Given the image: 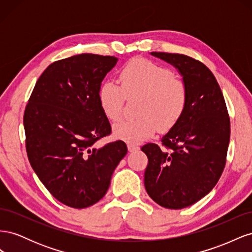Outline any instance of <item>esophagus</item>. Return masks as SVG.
I'll use <instances>...</instances> for the list:
<instances>
[{
  "mask_svg": "<svg viewBox=\"0 0 252 252\" xmlns=\"http://www.w3.org/2000/svg\"><path fill=\"white\" fill-rule=\"evenodd\" d=\"M127 147H128V150L130 151V152H133V151H136V150L140 149V147L138 146V145L132 144V143H129V144L127 145Z\"/></svg>",
  "mask_w": 252,
  "mask_h": 252,
  "instance_id": "obj_1",
  "label": "esophagus"
}]
</instances>
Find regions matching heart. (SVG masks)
<instances>
[{
	"mask_svg": "<svg viewBox=\"0 0 252 252\" xmlns=\"http://www.w3.org/2000/svg\"><path fill=\"white\" fill-rule=\"evenodd\" d=\"M119 82L107 81L98 88V103L104 114L117 122L123 117L125 100L139 98L133 120L114 126L117 138L136 144L158 129L165 132L178 123L188 102L186 84L169 68L144 58H133L119 73Z\"/></svg>",
	"mask_w": 252,
	"mask_h": 252,
	"instance_id": "b5f03b06",
	"label": "heart"
}]
</instances>
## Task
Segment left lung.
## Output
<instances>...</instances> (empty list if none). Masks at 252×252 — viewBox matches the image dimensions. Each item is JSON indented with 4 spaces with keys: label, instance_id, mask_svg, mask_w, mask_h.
I'll use <instances>...</instances> for the list:
<instances>
[{
    "label": "left lung",
    "instance_id": "obj_1",
    "mask_svg": "<svg viewBox=\"0 0 252 252\" xmlns=\"http://www.w3.org/2000/svg\"><path fill=\"white\" fill-rule=\"evenodd\" d=\"M151 53L178 68L188 90V102L159 146L154 143L142 146L148 158L144 184L157 204L182 209L209 193L222 175L230 119L216 77L201 61L181 53Z\"/></svg>",
    "mask_w": 252,
    "mask_h": 252
}]
</instances>
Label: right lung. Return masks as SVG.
Wrapping results in <instances>:
<instances>
[{"instance_id": "add662e5", "label": "right lung", "mask_w": 252, "mask_h": 252, "mask_svg": "<svg viewBox=\"0 0 252 252\" xmlns=\"http://www.w3.org/2000/svg\"><path fill=\"white\" fill-rule=\"evenodd\" d=\"M117 62L90 53L56 61L36 81L24 111L29 163L52 196L72 208L100 201L127 154L123 141L95 144L111 133L97 94Z\"/></svg>"}]
</instances>
